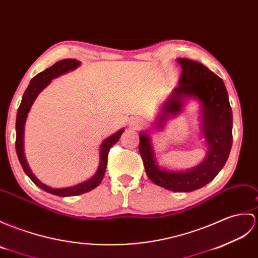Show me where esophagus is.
<instances>
[{
  "instance_id": "1",
  "label": "esophagus",
  "mask_w": 258,
  "mask_h": 258,
  "mask_svg": "<svg viewBox=\"0 0 258 258\" xmlns=\"http://www.w3.org/2000/svg\"><path fill=\"white\" fill-rule=\"evenodd\" d=\"M130 125H131V127H133V128H139L142 125V121L140 118H136V117L132 118L130 122Z\"/></svg>"
}]
</instances>
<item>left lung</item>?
Instances as JSON below:
<instances>
[{
	"mask_svg": "<svg viewBox=\"0 0 258 258\" xmlns=\"http://www.w3.org/2000/svg\"><path fill=\"white\" fill-rule=\"evenodd\" d=\"M181 66L179 85L160 107L154 127L163 130L167 119L183 110L187 99L200 103V132L207 145V156L187 170H170L158 166L148 132H141L139 151L148 178L175 192H190L212 181L223 168L232 147V109L223 80L205 64L177 58Z\"/></svg>",
	"mask_w": 258,
	"mask_h": 258,
	"instance_id": "8db88e82",
	"label": "left lung"
}]
</instances>
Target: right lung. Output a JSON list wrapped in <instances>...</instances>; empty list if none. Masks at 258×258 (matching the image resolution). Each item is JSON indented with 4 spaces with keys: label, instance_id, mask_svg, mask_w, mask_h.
I'll return each mask as SVG.
<instances>
[{
    "label": "right lung",
    "instance_id": "obj_1",
    "mask_svg": "<svg viewBox=\"0 0 258 258\" xmlns=\"http://www.w3.org/2000/svg\"><path fill=\"white\" fill-rule=\"evenodd\" d=\"M81 62L76 59H63L52 64L51 67L47 68L46 70L41 71L38 75H36L33 79L29 82L27 89L24 92V95L22 98L21 105L17 110L16 115V154L19 157L20 163L23 167L24 171L26 175L31 178V180L44 191L48 194L55 195L58 197H73V196H79L82 194H86L88 191H91L95 187L101 183L102 179L104 177L106 165H107V155H109L110 148L114 145L115 143L119 140V137L123 134L124 128H121L117 131L116 133L109 136L107 139L103 141L100 146V163L97 172L94 173L92 178L88 179V180L83 181L81 183H78L76 185H71V187L67 188H51L49 185L41 182L39 179L36 177L33 171L29 168V166L25 158V154H24V130H25V122L28 115V112L31 110V107L34 103V101L37 98V95L43 91V90L49 85L53 78H57L60 75L67 74L71 70L77 69Z\"/></svg>",
    "mask_w": 258,
    "mask_h": 258
}]
</instances>
